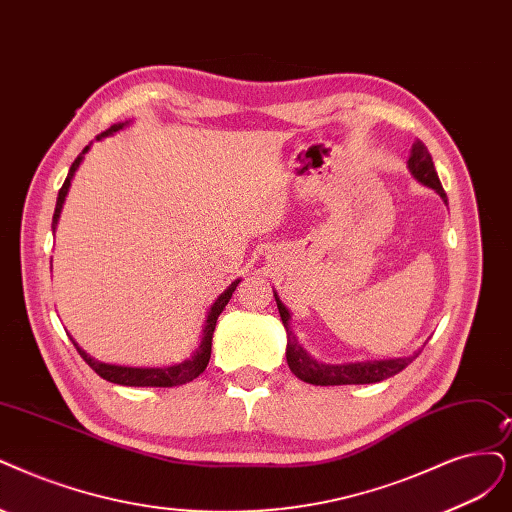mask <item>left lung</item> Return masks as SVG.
Wrapping results in <instances>:
<instances>
[{"label": "left lung", "mask_w": 512, "mask_h": 512, "mask_svg": "<svg viewBox=\"0 0 512 512\" xmlns=\"http://www.w3.org/2000/svg\"><path fill=\"white\" fill-rule=\"evenodd\" d=\"M409 173L413 175L415 181H420L422 185L434 189L443 202L447 204L445 189L439 181L437 170H434L432 158L428 154V149L422 141H415L409 151V160H407ZM276 297V306L282 318V325L287 329V363L289 369L299 377L301 382L314 384V386H346V384H375L388 380V377L396 375L403 371L415 356H418L422 350L413 352L409 356L401 358H382V361H356V363H342V365H327V363H318L316 358H312L301 344L297 342L295 333L291 331V312L287 306L282 304L278 293L274 291Z\"/></svg>", "instance_id": "1"}]
</instances>
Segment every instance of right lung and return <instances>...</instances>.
I'll list each match as a JSON object with an SVG mask.
<instances>
[{
    "mask_svg": "<svg viewBox=\"0 0 512 512\" xmlns=\"http://www.w3.org/2000/svg\"><path fill=\"white\" fill-rule=\"evenodd\" d=\"M130 124V120L126 122H118L113 124L111 128H107L105 132H101V135L97 137V141L105 139V137H111L116 135V132H120L122 128H126ZM92 145V143H90ZM90 145H86L82 149V154L75 158V162L71 164L69 173H67V179L63 183V187L59 189V198H56V206H54V217H52V234L56 232V225H59V219H61V211H63V204H65V198L69 194V187H71V181L75 177V170L80 168L84 156L88 154ZM240 278H236L230 287H227L217 299L215 304L208 308L206 312V320H204V327H202V335H200V344L198 348L194 350V354L185 358V361L177 363V365H168V367H126V365H109V363H103V361H97V358H92L86 350H82L78 344H75V339L71 337V342L75 346V350L80 352V356L84 358V361L88 363V367L101 375L103 380L111 382V384H120V386H151V388H173V386H181V384H187L196 380V377L206 369L208 361H211V346H213V333H215V325H217V318L219 314L223 312V308L227 306V301L232 299V293L236 291Z\"/></svg>",
    "mask_w": 512,
    "mask_h": 512,
    "instance_id": "add662e5",
    "label": "right lung"
}]
</instances>
